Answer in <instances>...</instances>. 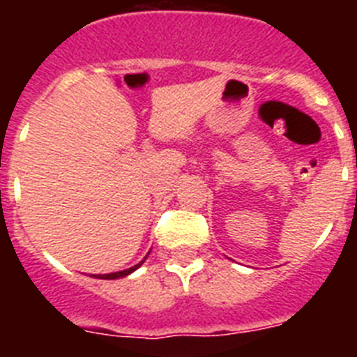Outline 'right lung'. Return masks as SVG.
<instances>
[{
  "label": "right lung",
  "mask_w": 357,
  "mask_h": 357,
  "mask_svg": "<svg viewBox=\"0 0 357 357\" xmlns=\"http://www.w3.org/2000/svg\"><path fill=\"white\" fill-rule=\"evenodd\" d=\"M146 257H148V255H146ZM146 257H144V259H146ZM144 259L141 261L139 264H135V266L128 268V270H123V272H114V273H103V275H93V277H96V279H109V280H112V279H119V277H127V275H130L132 272H135V270H137V268H139L141 264L144 263Z\"/></svg>",
  "instance_id": "1"
}]
</instances>
